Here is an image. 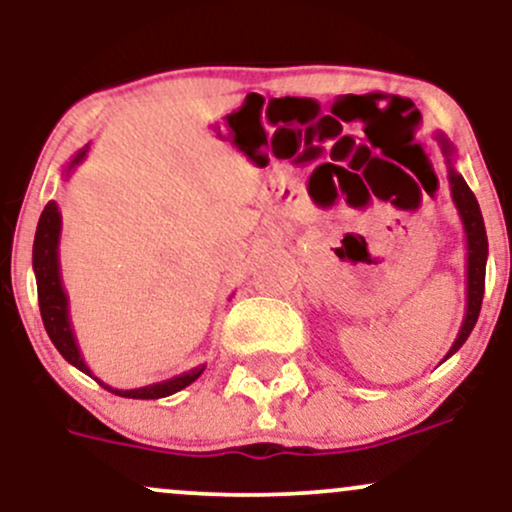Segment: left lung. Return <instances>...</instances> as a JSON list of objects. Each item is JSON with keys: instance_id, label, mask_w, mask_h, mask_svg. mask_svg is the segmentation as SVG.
<instances>
[{"instance_id": "obj_1", "label": "left lung", "mask_w": 512, "mask_h": 512, "mask_svg": "<svg viewBox=\"0 0 512 512\" xmlns=\"http://www.w3.org/2000/svg\"><path fill=\"white\" fill-rule=\"evenodd\" d=\"M436 142L443 151L445 163H448V182H450V195L455 202L457 214H460L462 226H464V238H467V308H464V320L457 339L452 342L448 356L455 354L460 346L467 342V337L472 334L474 325H477V317L481 310V301H484V279H486V257H489V240H486V228H484V216H481L479 202L474 197V192L469 190V185L464 178L457 173L455 168V146L443 132L433 134ZM443 358V361H445Z\"/></svg>"}]
</instances>
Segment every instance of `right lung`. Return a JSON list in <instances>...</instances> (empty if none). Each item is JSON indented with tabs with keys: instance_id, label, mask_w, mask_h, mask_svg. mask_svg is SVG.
Returning a JSON list of instances; mask_svg holds the SVG:
<instances>
[{
	"instance_id": "right-lung-1",
	"label": "right lung",
	"mask_w": 512,
	"mask_h": 512,
	"mask_svg": "<svg viewBox=\"0 0 512 512\" xmlns=\"http://www.w3.org/2000/svg\"><path fill=\"white\" fill-rule=\"evenodd\" d=\"M91 144L81 146L79 151L72 156V161L67 163L62 170V178H69L74 173V168L84 161ZM60 236H62V214L57 202H48V207L43 209L38 221V231H35V240H33V272H35V284H38V305H40V315H43V325L48 337L55 344V349L64 356V361L72 363L74 368H79L81 373L96 375L91 373V368L86 366L84 356H81L79 344H76L74 330H72V320H69V298L67 291L62 286V269H60ZM207 366H197L190 368L187 373L175 375V378L161 380V383H151L144 387H134V390H115V387L105 385L103 380H98L105 390L115 392L120 397H129V399H161L168 395H175L180 392L182 387L192 385L199 375L204 373Z\"/></svg>"
}]
</instances>
